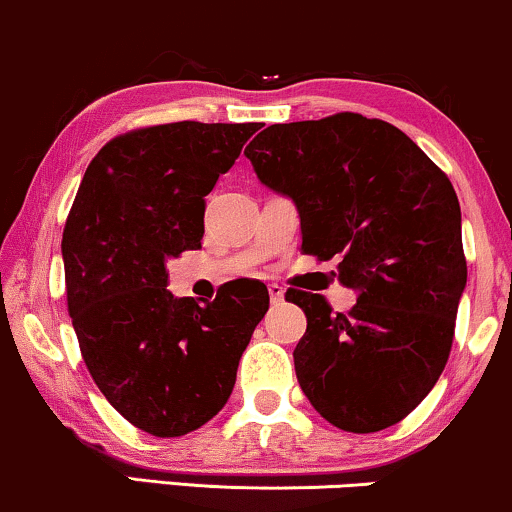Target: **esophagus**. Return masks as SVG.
Listing matches in <instances>:
<instances>
[{
	"label": "esophagus",
	"instance_id": "34e87169",
	"mask_svg": "<svg viewBox=\"0 0 512 512\" xmlns=\"http://www.w3.org/2000/svg\"><path fill=\"white\" fill-rule=\"evenodd\" d=\"M269 298H272L274 305H279L283 300V288L279 283H269Z\"/></svg>",
	"mask_w": 512,
	"mask_h": 512
}]
</instances>
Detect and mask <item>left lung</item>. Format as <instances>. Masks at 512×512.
<instances>
[{"mask_svg": "<svg viewBox=\"0 0 512 512\" xmlns=\"http://www.w3.org/2000/svg\"><path fill=\"white\" fill-rule=\"evenodd\" d=\"M245 157L298 205L305 255L338 257V281L357 293L348 312L286 293L307 317L293 350L300 389L343 432L398 424L453 346L467 262L451 181L396 126L353 112L274 123Z\"/></svg>", "mask_w": 512, "mask_h": 512, "instance_id": "8db88e82", "label": "left lung"}]
</instances>
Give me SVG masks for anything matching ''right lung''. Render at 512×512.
<instances>
[{
    "instance_id": "right-lung-1",
    "label": "right lung",
    "mask_w": 512,
    "mask_h": 512,
    "mask_svg": "<svg viewBox=\"0 0 512 512\" xmlns=\"http://www.w3.org/2000/svg\"><path fill=\"white\" fill-rule=\"evenodd\" d=\"M257 123L133 128L97 152L66 217V305L97 389L133 427L169 439L212 420L269 310L267 286L229 283L212 303L174 298L164 262L202 248L205 195Z\"/></svg>"
}]
</instances>
